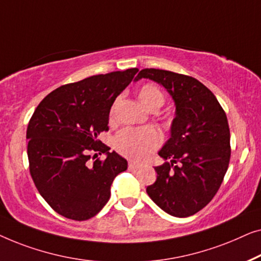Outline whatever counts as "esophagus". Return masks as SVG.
I'll list each match as a JSON object with an SVG mask.
<instances>
[{
    "label": "esophagus",
    "mask_w": 261,
    "mask_h": 261,
    "mask_svg": "<svg viewBox=\"0 0 261 261\" xmlns=\"http://www.w3.org/2000/svg\"><path fill=\"white\" fill-rule=\"evenodd\" d=\"M141 168V164L135 163V162H129V170H136V169Z\"/></svg>",
    "instance_id": "34e87169"
}]
</instances>
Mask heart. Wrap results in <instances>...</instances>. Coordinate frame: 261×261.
Here are the masks:
<instances>
[{
  "label": "heart",
  "instance_id": "obj_1",
  "mask_svg": "<svg viewBox=\"0 0 261 261\" xmlns=\"http://www.w3.org/2000/svg\"><path fill=\"white\" fill-rule=\"evenodd\" d=\"M138 99L146 110L153 106L161 108L164 97L160 89L152 84H145L138 90ZM160 134L153 127L124 129L113 139V145L123 156L135 161L145 160L160 144Z\"/></svg>",
  "mask_w": 261,
  "mask_h": 261
}]
</instances>
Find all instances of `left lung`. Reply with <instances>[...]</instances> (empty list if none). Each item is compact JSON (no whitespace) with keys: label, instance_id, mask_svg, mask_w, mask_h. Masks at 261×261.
<instances>
[{"label":"left lung","instance_id":"1","mask_svg":"<svg viewBox=\"0 0 261 261\" xmlns=\"http://www.w3.org/2000/svg\"><path fill=\"white\" fill-rule=\"evenodd\" d=\"M162 85L175 102L170 138L159 151L157 179L146 193L161 209L176 218L194 215L211 202L221 186L230 159V134L218 99L193 76L156 68L142 69Z\"/></svg>","mask_w":261,"mask_h":261}]
</instances>
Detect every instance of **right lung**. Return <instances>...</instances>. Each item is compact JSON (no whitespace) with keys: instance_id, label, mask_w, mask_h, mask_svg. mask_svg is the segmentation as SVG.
<instances>
[{"instance_id":"add662e5","label":"right lung","mask_w":261,"mask_h":261,"mask_svg":"<svg viewBox=\"0 0 261 261\" xmlns=\"http://www.w3.org/2000/svg\"><path fill=\"white\" fill-rule=\"evenodd\" d=\"M137 72L129 68L60 86L35 109L27 127L29 171L58 214L75 221L93 218L108 203L113 179L127 169L126 160L97 137L109 130L113 101ZM91 151L107 159L90 165Z\"/></svg>"}]
</instances>
